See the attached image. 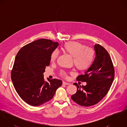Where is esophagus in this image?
Masks as SVG:
<instances>
[{"instance_id": "esophagus-1", "label": "esophagus", "mask_w": 127, "mask_h": 127, "mask_svg": "<svg viewBox=\"0 0 127 127\" xmlns=\"http://www.w3.org/2000/svg\"><path fill=\"white\" fill-rule=\"evenodd\" d=\"M63 84L64 85H69V83H66V82H63Z\"/></svg>"}]
</instances>
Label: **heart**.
Wrapping results in <instances>:
<instances>
[{
    "instance_id": "b5f03b06",
    "label": "heart",
    "mask_w": 127,
    "mask_h": 127,
    "mask_svg": "<svg viewBox=\"0 0 127 127\" xmlns=\"http://www.w3.org/2000/svg\"><path fill=\"white\" fill-rule=\"evenodd\" d=\"M62 51L73 58V63L76 68L79 71H84L89 69L92 65L94 58L95 51L93 49L77 41H69L65 43L62 48ZM59 56L57 50L53 51L50 57V61L54 62ZM67 73L61 71L60 74L66 77Z\"/></svg>"
}]
</instances>
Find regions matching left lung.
Returning <instances> with one entry per match:
<instances>
[{"label": "left lung", "mask_w": 127, "mask_h": 127, "mask_svg": "<svg viewBox=\"0 0 127 127\" xmlns=\"http://www.w3.org/2000/svg\"><path fill=\"white\" fill-rule=\"evenodd\" d=\"M94 49L96 56L91 67L76 78L78 81L87 82V85L80 87L77 83L73 84L77 91L71 98L84 107L99 102L108 92L114 77V66L108 51L99 44L94 45Z\"/></svg>", "instance_id": "obj_1"}]
</instances>
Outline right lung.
<instances>
[{"label":"right lung","instance_id":"obj_1","mask_svg":"<svg viewBox=\"0 0 127 127\" xmlns=\"http://www.w3.org/2000/svg\"><path fill=\"white\" fill-rule=\"evenodd\" d=\"M58 45V42L41 38L23 46L16 55L11 79L20 97L30 105L38 106L49 101L62 85L56 79L45 82L43 74Z\"/></svg>","mask_w":127,"mask_h":127}]
</instances>
